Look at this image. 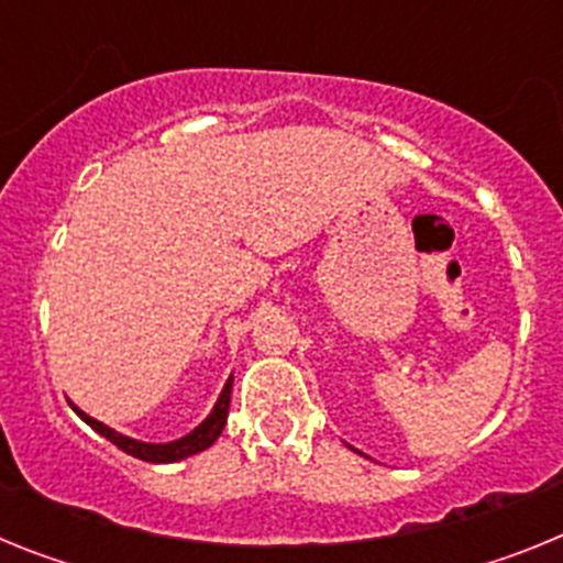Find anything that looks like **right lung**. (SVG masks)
Here are the masks:
<instances>
[{
  "instance_id": "right-lung-1",
  "label": "right lung",
  "mask_w": 563,
  "mask_h": 563,
  "mask_svg": "<svg viewBox=\"0 0 563 563\" xmlns=\"http://www.w3.org/2000/svg\"><path fill=\"white\" fill-rule=\"evenodd\" d=\"M231 389H233V375L228 377L225 386H222L220 397H217V402H213L211 415H208L206 420H202L200 426L191 431V434L180 437V440H172V442L132 440V437H126V434H121V431H114V429H109V426H103V422L96 420V417L84 415L76 402H69V406H73V411H76V415L87 422L89 429H96L98 434L107 437L112 445H118L121 451H126L129 456H137V460H143V462H161V465H166V462H180V460H186V456H194V454H200V451L211 449L213 442H217V437L222 434V429H225L228 409H231Z\"/></svg>"
}]
</instances>
